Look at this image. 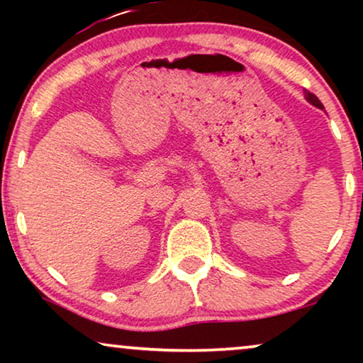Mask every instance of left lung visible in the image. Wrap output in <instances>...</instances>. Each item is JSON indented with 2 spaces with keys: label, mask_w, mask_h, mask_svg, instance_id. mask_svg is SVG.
<instances>
[{
  "label": "left lung",
  "mask_w": 363,
  "mask_h": 363,
  "mask_svg": "<svg viewBox=\"0 0 363 363\" xmlns=\"http://www.w3.org/2000/svg\"><path fill=\"white\" fill-rule=\"evenodd\" d=\"M304 96H306L307 101L312 104V106H315V107H319V108H324V106H322V102L319 101V99H317V96H314V94L307 91V89H304Z\"/></svg>",
  "instance_id": "obj_1"
}]
</instances>
